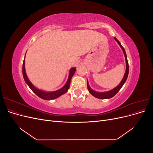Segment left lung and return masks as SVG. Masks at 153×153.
Returning a JSON list of instances; mask_svg holds the SVG:
<instances>
[{"label": "left lung", "mask_w": 153, "mask_h": 153, "mask_svg": "<svg viewBox=\"0 0 153 153\" xmlns=\"http://www.w3.org/2000/svg\"><path fill=\"white\" fill-rule=\"evenodd\" d=\"M114 39L117 41V43L119 45L120 47L121 48V49L123 51V53H124V57H125V61H126V71H125V73H124V75L123 76V80H121V82H120V84L117 87H115V88H114L113 89L108 91H106V92H97V91H95L93 89H92L90 87V86L89 85V83H88V81L87 80V89H88V90H89V92L92 96H94L95 98H96L109 99V98H112V97H114L115 94H116L117 92H119V91L121 89V87H123V85H124V83L126 82V81L127 80L128 76L129 65H128V62L126 52H125L124 48L123 47V46L121 45V43H120L119 41H118V39L117 38H114Z\"/></svg>", "instance_id": "8db88e82"}]
</instances>
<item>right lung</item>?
<instances>
[{
    "mask_svg": "<svg viewBox=\"0 0 153 153\" xmlns=\"http://www.w3.org/2000/svg\"><path fill=\"white\" fill-rule=\"evenodd\" d=\"M75 71H76V68H71L70 70H69L68 79L66 83V84L64 85L62 88H61V89L59 90H57V91H52V92H46V91H42L41 89H38V88H36L30 82L28 77H27V74L25 72V59L24 60V62H23V67H22L23 76H24V80H25L26 84L28 85V86L30 87V89L32 91H33L37 96H39V98H41V99H43L45 100H51L56 99V98H59V96H61L62 94H65L66 92L68 91L69 86H70V82H71V78L74 75V74H75Z\"/></svg>",
    "mask_w": 153,
    "mask_h": 153,
    "instance_id": "1",
    "label": "right lung"
}]
</instances>
